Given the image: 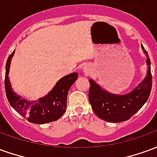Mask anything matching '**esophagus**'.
<instances>
[{
  "label": "esophagus",
  "instance_id": "34e87169",
  "mask_svg": "<svg viewBox=\"0 0 157 157\" xmlns=\"http://www.w3.org/2000/svg\"><path fill=\"white\" fill-rule=\"evenodd\" d=\"M82 69H83V71L85 72L86 74H89V73H90V69H89L88 66L86 65V66H84Z\"/></svg>",
  "mask_w": 157,
  "mask_h": 157
}]
</instances>
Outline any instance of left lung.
Instances as JSON below:
<instances>
[{
  "label": "left lung",
  "instance_id": "8db88e82",
  "mask_svg": "<svg viewBox=\"0 0 157 157\" xmlns=\"http://www.w3.org/2000/svg\"><path fill=\"white\" fill-rule=\"evenodd\" d=\"M141 48L147 57V74L145 78L129 93L124 95L113 94L102 89L93 80H89V101L92 110L100 118L110 123L126 121L138 112L148 100L152 86L151 60L143 45Z\"/></svg>",
  "mask_w": 157,
  "mask_h": 157
}]
</instances>
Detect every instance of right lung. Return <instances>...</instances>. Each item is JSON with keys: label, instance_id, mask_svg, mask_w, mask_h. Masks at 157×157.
<instances>
[{"label": "right lung", "instance_id": "obj_1", "mask_svg": "<svg viewBox=\"0 0 157 157\" xmlns=\"http://www.w3.org/2000/svg\"><path fill=\"white\" fill-rule=\"evenodd\" d=\"M15 51L9 55L6 64L5 88L9 103L19 114L30 123L46 124L56 121L66 110V101L70 88L77 80L78 74L71 73L59 80L48 94L37 101H28L13 92L9 81V69Z\"/></svg>", "mask_w": 157, "mask_h": 157}]
</instances>
